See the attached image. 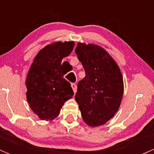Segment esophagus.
Here are the masks:
<instances>
[{
    "mask_svg": "<svg viewBox=\"0 0 154 154\" xmlns=\"http://www.w3.org/2000/svg\"><path fill=\"white\" fill-rule=\"evenodd\" d=\"M71 87H72L74 92V93L77 92V85H76L75 83H71Z\"/></svg>",
    "mask_w": 154,
    "mask_h": 154,
    "instance_id": "esophagus-1",
    "label": "esophagus"
}]
</instances>
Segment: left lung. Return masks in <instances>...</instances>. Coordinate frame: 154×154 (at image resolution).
<instances>
[{"instance_id": "left-lung-1", "label": "left lung", "mask_w": 154, "mask_h": 154, "mask_svg": "<svg viewBox=\"0 0 154 154\" xmlns=\"http://www.w3.org/2000/svg\"><path fill=\"white\" fill-rule=\"evenodd\" d=\"M75 53L86 73L77 84L75 94L82 118L91 127L103 125L120 106L124 92L122 72L100 46L79 42Z\"/></svg>"}]
</instances>
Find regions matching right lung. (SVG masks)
<instances>
[{
	"instance_id": "add662e5",
	"label": "right lung",
	"mask_w": 154,
	"mask_h": 154,
	"mask_svg": "<svg viewBox=\"0 0 154 154\" xmlns=\"http://www.w3.org/2000/svg\"><path fill=\"white\" fill-rule=\"evenodd\" d=\"M74 47V42L48 45L35 56L26 78L27 98L31 109L42 120L57 117L74 91L64 78L62 60Z\"/></svg>"
}]
</instances>
